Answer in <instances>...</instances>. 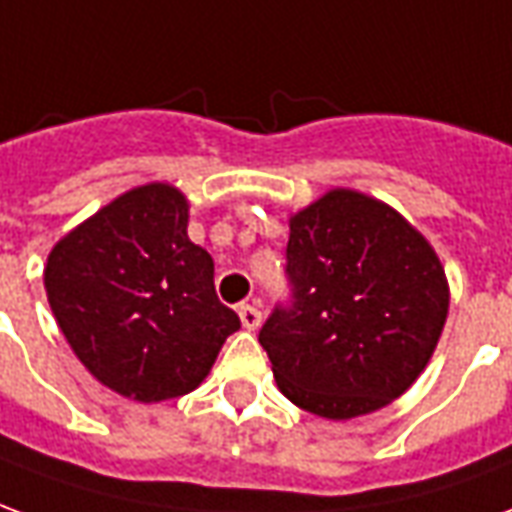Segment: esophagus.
Here are the masks:
<instances>
[{
	"mask_svg": "<svg viewBox=\"0 0 512 512\" xmlns=\"http://www.w3.org/2000/svg\"><path fill=\"white\" fill-rule=\"evenodd\" d=\"M239 320H242V325L248 331H256L262 325V311H259V306H253V303H245V306H239Z\"/></svg>",
	"mask_w": 512,
	"mask_h": 512,
	"instance_id": "obj_1",
	"label": "esophagus"
}]
</instances>
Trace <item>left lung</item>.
<instances>
[{
    "label": "left lung",
    "instance_id": "obj_1",
    "mask_svg": "<svg viewBox=\"0 0 512 512\" xmlns=\"http://www.w3.org/2000/svg\"><path fill=\"white\" fill-rule=\"evenodd\" d=\"M292 306L259 342L286 400L344 422L386 408L436 353L444 264L422 231L366 192L333 187L289 217Z\"/></svg>",
    "mask_w": 512,
    "mask_h": 512
}]
</instances>
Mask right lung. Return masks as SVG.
Segmentation results:
<instances>
[{
    "instance_id": "add662e5",
    "label": "right lung",
    "mask_w": 512,
    "mask_h": 512,
    "mask_svg": "<svg viewBox=\"0 0 512 512\" xmlns=\"http://www.w3.org/2000/svg\"><path fill=\"white\" fill-rule=\"evenodd\" d=\"M187 195L151 181L71 228L43 267L65 342L101 386L134 402L198 389L239 317L215 262L187 237Z\"/></svg>"
}]
</instances>
